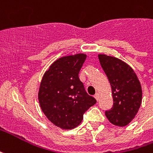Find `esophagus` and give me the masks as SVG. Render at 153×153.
<instances>
[{
  "mask_svg": "<svg viewBox=\"0 0 153 153\" xmlns=\"http://www.w3.org/2000/svg\"><path fill=\"white\" fill-rule=\"evenodd\" d=\"M94 97L96 98V100H99L100 95L98 93H97V94H96V95H95V96H94Z\"/></svg>",
  "mask_w": 153,
  "mask_h": 153,
  "instance_id": "obj_1",
  "label": "esophagus"
}]
</instances>
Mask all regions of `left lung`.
I'll return each instance as SVG.
<instances>
[{"mask_svg":"<svg viewBox=\"0 0 153 153\" xmlns=\"http://www.w3.org/2000/svg\"><path fill=\"white\" fill-rule=\"evenodd\" d=\"M100 63L110 82L114 105L105 111L108 121L115 126H125L135 117L141 102L142 88L132 68L122 60L99 54Z\"/></svg>","mask_w":153,"mask_h":153,"instance_id":"1","label":"left lung"}]
</instances>
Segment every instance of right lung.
Listing matches in <instances>:
<instances>
[{"instance_id":"1","label":"right lung","mask_w":153,"mask_h":153,"mask_svg":"<svg viewBox=\"0 0 153 153\" xmlns=\"http://www.w3.org/2000/svg\"><path fill=\"white\" fill-rule=\"evenodd\" d=\"M87 56L83 53L62 56L50 65L39 86L42 111L54 125L65 130L75 128L83 114L97 103L79 78Z\"/></svg>"}]
</instances>
